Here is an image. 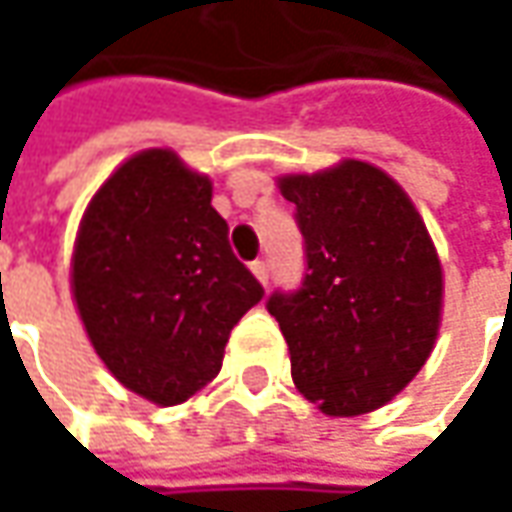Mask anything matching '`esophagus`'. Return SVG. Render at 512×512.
Listing matches in <instances>:
<instances>
[{"instance_id":"1","label":"esophagus","mask_w":512,"mask_h":512,"mask_svg":"<svg viewBox=\"0 0 512 512\" xmlns=\"http://www.w3.org/2000/svg\"><path fill=\"white\" fill-rule=\"evenodd\" d=\"M250 270H253V276H256L262 285H267V279H270V265H267L265 259H256V262L250 265Z\"/></svg>"}]
</instances>
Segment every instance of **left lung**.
<instances>
[{
    "label": "left lung",
    "mask_w": 512,
    "mask_h": 512,
    "mask_svg": "<svg viewBox=\"0 0 512 512\" xmlns=\"http://www.w3.org/2000/svg\"><path fill=\"white\" fill-rule=\"evenodd\" d=\"M305 239V279L267 299L299 393L327 416L387 404L427 362L442 316V265L422 216L379 168L347 159L285 176Z\"/></svg>",
    "instance_id": "1"
}]
</instances>
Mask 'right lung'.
Segmentation results:
<instances>
[{"mask_svg":"<svg viewBox=\"0 0 512 512\" xmlns=\"http://www.w3.org/2000/svg\"><path fill=\"white\" fill-rule=\"evenodd\" d=\"M210 196V179L176 153L145 150L96 190L73 250L93 350L128 390L165 407L216 379L230 330L265 296Z\"/></svg>","mask_w":512,"mask_h":512,"instance_id":"add662e5","label":"right lung"}]
</instances>
